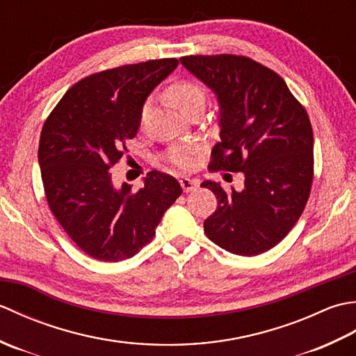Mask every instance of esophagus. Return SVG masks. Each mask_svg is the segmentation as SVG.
Masks as SVG:
<instances>
[{"instance_id": "34e87169", "label": "esophagus", "mask_w": 356, "mask_h": 356, "mask_svg": "<svg viewBox=\"0 0 356 356\" xmlns=\"http://www.w3.org/2000/svg\"><path fill=\"white\" fill-rule=\"evenodd\" d=\"M180 186L184 188L185 193H190V191L197 190L199 180L197 179H191V177H182V179H180Z\"/></svg>"}]
</instances>
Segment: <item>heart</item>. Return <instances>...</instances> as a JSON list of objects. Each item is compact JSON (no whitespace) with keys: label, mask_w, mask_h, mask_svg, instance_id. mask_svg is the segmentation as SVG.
Returning a JSON list of instances; mask_svg holds the SVG:
<instances>
[{"label":"heart","mask_w":356,"mask_h":356,"mask_svg":"<svg viewBox=\"0 0 356 356\" xmlns=\"http://www.w3.org/2000/svg\"><path fill=\"white\" fill-rule=\"evenodd\" d=\"M168 95L180 105V107L184 108V111L186 108H190L194 104L205 102V97H207L205 87H203L199 81H194V79L176 81L174 84L170 86ZM149 108H151V102L147 101L143 104L142 111H140L142 122L148 118ZM194 153H195L194 147H177L170 151L168 156H166V161L176 166V168L190 170L194 165Z\"/></svg>","instance_id":"heart-1"}]
</instances>
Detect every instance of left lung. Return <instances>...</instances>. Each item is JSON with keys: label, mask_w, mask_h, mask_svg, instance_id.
Instances as JSON below:
<instances>
[{"label": "left lung", "mask_w": 356, "mask_h": 356, "mask_svg": "<svg viewBox=\"0 0 356 356\" xmlns=\"http://www.w3.org/2000/svg\"><path fill=\"white\" fill-rule=\"evenodd\" d=\"M180 63L217 96L220 142L211 171H241L245 188L226 193L205 180L217 209L203 228L217 246L252 257L282 241L303 213L314 179V134L286 82L246 56H184Z\"/></svg>", "instance_id": "left-lung-1"}]
</instances>
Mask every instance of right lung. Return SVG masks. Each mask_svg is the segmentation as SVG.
<instances>
[{
  "label": "right lung",
  "instance_id": "obj_1",
  "mask_svg": "<svg viewBox=\"0 0 356 356\" xmlns=\"http://www.w3.org/2000/svg\"><path fill=\"white\" fill-rule=\"evenodd\" d=\"M177 64L176 58L153 59L90 74L63 96L42 127L38 161L50 211L96 260L138 254L182 194L170 174L148 172L133 193L125 182L113 185L110 172L139 130L147 97Z\"/></svg>",
  "mask_w": 356,
  "mask_h": 356
}]
</instances>
